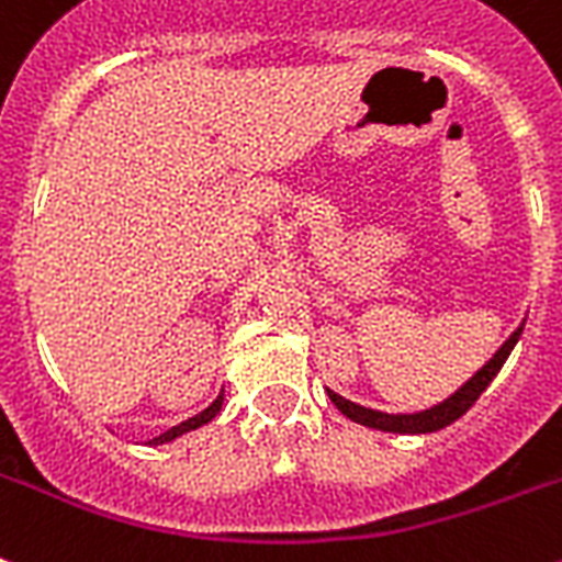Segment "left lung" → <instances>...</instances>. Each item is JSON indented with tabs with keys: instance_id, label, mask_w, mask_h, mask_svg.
Masks as SVG:
<instances>
[{
	"instance_id": "8db88e82",
	"label": "left lung",
	"mask_w": 562,
	"mask_h": 562,
	"mask_svg": "<svg viewBox=\"0 0 562 562\" xmlns=\"http://www.w3.org/2000/svg\"><path fill=\"white\" fill-rule=\"evenodd\" d=\"M522 326H526V323H519V326L514 328V335H510L499 349H496L494 358L487 360L485 367L479 369L471 381H464V384L450 395V398L439 401V404H432L430 409H422V413H381V409L360 407V404H355V401L344 398V395H337V392L331 390H326L328 398H331V404H335L346 418H352V422L363 424V427H372V430L409 432V436L436 432L441 430V427H447V424H453L456 418H462V415L476 404V398L487 390V384L499 375V369H503V363L508 360L510 349L517 346L519 335H522Z\"/></svg>"
}]
</instances>
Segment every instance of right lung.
Masks as SVG:
<instances>
[{
	"mask_svg": "<svg viewBox=\"0 0 562 562\" xmlns=\"http://www.w3.org/2000/svg\"><path fill=\"white\" fill-rule=\"evenodd\" d=\"M222 404H225V390L218 392L216 401H213V404H210L207 409H202V413L193 415V418H187V422L176 424L172 430L161 432V436H158V439L149 441V445H170V441H176L178 436H184V432H190V430H199V427H204V424H210V422H213V418H216L218 413H222Z\"/></svg>",
	"mask_w": 562,
	"mask_h": 562,
	"instance_id": "obj_1",
	"label": "right lung"
}]
</instances>
